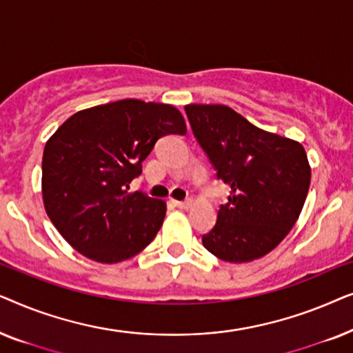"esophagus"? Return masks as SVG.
Segmentation results:
<instances>
[{
    "label": "esophagus",
    "instance_id": "esophagus-1",
    "mask_svg": "<svg viewBox=\"0 0 353 353\" xmlns=\"http://www.w3.org/2000/svg\"><path fill=\"white\" fill-rule=\"evenodd\" d=\"M173 205L178 207V209H191L192 207V201L191 199H186V201H173Z\"/></svg>",
    "mask_w": 353,
    "mask_h": 353
}]
</instances>
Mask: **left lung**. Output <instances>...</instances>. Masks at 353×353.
<instances>
[{
  "label": "left lung",
  "mask_w": 353,
  "mask_h": 353,
  "mask_svg": "<svg viewBox=\"0 0 353 353\" xmlns=\"http://www.w3.org/2000/svg\"><path fill=\"white\" fill-rule=\"evenodd\" d=\"M185 110L216 178L231 190L202 244L223 262L262 259L289 234L305 204L312 178L305 149L225 104H188Z\"/></svg>",
  "instance_id": "8db88e82"
}]
</instances>
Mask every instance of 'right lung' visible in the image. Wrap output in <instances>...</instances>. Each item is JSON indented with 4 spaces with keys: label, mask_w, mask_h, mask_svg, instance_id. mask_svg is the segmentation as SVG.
<instances>
[{
    "label": "right lung",
    "mask_w": 353,
    "mask_h": 353,
    "mask_svg": "<svg viewBox=\"0 0 353 353\" xmlns=\"http://www.w3.org/2000/svg\"><path fill=\"white\" fill-rule=\"evenodd\" d=\"M170 133H186L180 110L141 99L79 110L52 133L43 151V205L77 252L119 263L151 244L165 201L128 190L157 139Z\"/></svg>",
    "instance_id": "obj_1"
}]
</instances>
